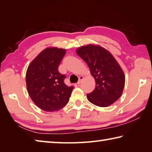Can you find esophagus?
I'll use <instances>...</instances> for the list:
<instances>
[{"instance_id": "34e87169", "label": "esophagus", "mask_w": 152, "mask_h": 152, "mask_svg": "<svg viewBox=\"0 0 152 152\" xmlns=\"http://www.w3.org/2000/svg\"><path fill=\"white\" fill-rule=\"evenodd\" d=\"M84 79V76H80L79 77V79H78V82H77V83H78V84H80L81 83V82H82V80Z\"/></svg>"}]
</instances>
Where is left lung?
<instances>
[{
  "instance_id": "obj_1",
  "label": "left lung",
  "mask_w": 152,
  "mask_h": 152,
  "mask_svg": "<svg viewBox=\"0 0 152 152\" xmlns=\"http://www.w3.org/2000/svg\"><path fill=\"white\" fill-rule=\"evenodd\" d=\"M76 53L88 66L96 81L93 91L87 94L91 103L106 107L121 96L125 86V76L116 60L104 48L99 45L82 46Z\"/></svg>"
}]
</instances>
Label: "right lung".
<instances>
[{
  "label": "right lung",
  "instance_id": "1",
  "mask_svg": "<svg viewBox=\"0 0 152 152\" xmlns=\"http://www.w3.org/2000/svg\"><path fill=\"white\" fill-rule=\"evenodd\" d=\"M66 50L47 48L30 64L26 73L27 92L34 103L48 112L57 111L66 106L74 88L64 83L65 74L58 67Z\"/></svg>",
  "mask_w": 152,
  "mask_h": 152
}]
</instances>
